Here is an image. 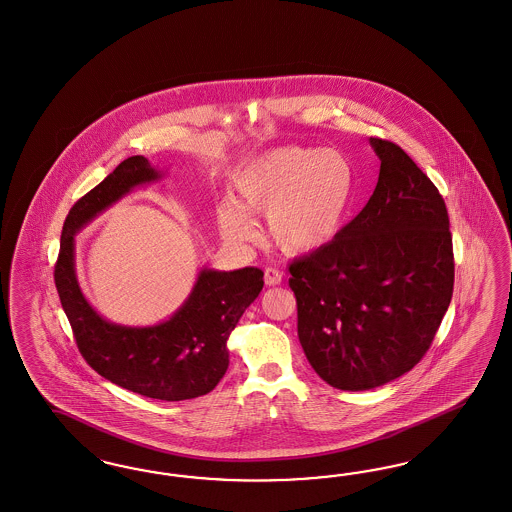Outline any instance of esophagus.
<instances>
[{
	"instance_id": "34e87169",
	"label": "esophagus",
	"mask_w": 512,
	"mask_h": 512,
	"mask_svg": "<svg viewBox=\"0 0 512 512\" xmlns=\"http://www.w3.org/2000/svg\"><path fill=\"white\" fill-rule=\"evenodd\" d=\"M282 278H284V274L278 270V268H272V266H268L265 270V284L266 286H278V284H282Z\"/></svg>"
}]
</instances>
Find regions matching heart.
<instances>
[{
  "mask_svg": "<svg viewBox=\"0 0 512 512\" xmlns=\"http://www.w3.org/2000/svg\"><path fill=\"white\" fill-rule=\"evenodd\" d=\"M234 188L240 204L226 200L217 211L226 238H255L251 212L266 217L274 246L303 255L329 244L345 225L356 196V171L339 150L289 144L242 165Z\"/></svg>",
  "mask_w": 512,
  "mask_h": 512,
  "instance_id": "heart-1",
  "label": "heart"
}]
</instances>
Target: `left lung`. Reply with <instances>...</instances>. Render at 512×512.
Wrapping results in <instances>:
<instances>
[{"instance_id":"8db88e82","label":"left lung","mask_w":512,"mask_h":512,"mask_svg":"<svg viewBox=\"0 0 512 512\" xmlns=\"http://www.w3.org/2000/svg\"><path fill=\"white\" fill-rule=\"evenodd\" d=\"M369 144L381 169L368 204L329 244L289 265L310 366L354 392L419 364L453 293L444 198L398 144Z\"/></svg>"}]
</instances>
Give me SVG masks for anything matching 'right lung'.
Masks as SVG:
<instances>
[{
    "mask_svg": "<svg viewBox=\"0 0 512 512\" xmlns=\"http://www.w3.org/2000/svg\"><path fill=\"white\" fill-rule=\"evenodd\" d=\"M162 179L144 156L123 160L103 183L72 205L61 234L55 286L85 362L122 389L179 402L217 387L228 368L226 341L263 289V270L202 268L188 299L165 322L131 328L104 320L76 276L74 236L135 186Z\"/></svg>",
    "mask_w": 512,
    "mask_h": 512,
    "instance_id": "add662e5",
    "label": "right lung"
}]
</instances>
